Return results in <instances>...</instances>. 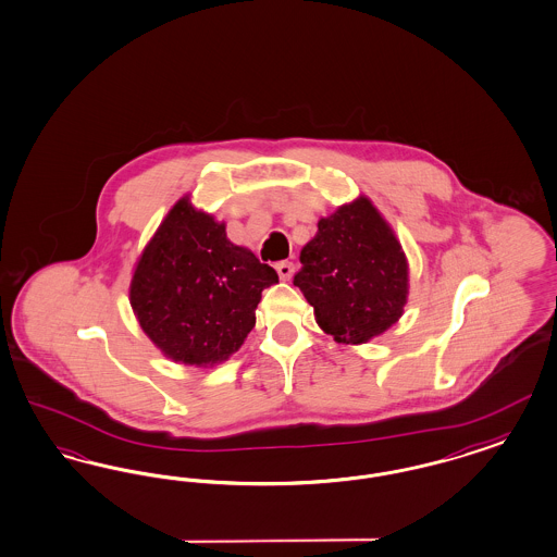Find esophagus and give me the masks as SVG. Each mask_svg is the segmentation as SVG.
<instances>
[{
    "mask_svg": "<svg viewBox=\"0 0 557 557\" xmlns=\"http://www.w3.org/2000/svg\"><path fill=\"white\" fill-rule=\"evenodd\" d=\"M277 269V273H280V277L284 280V282H289L292 280V275H294V263H289V261H282V263H277L275 265Z\"/></svg>",
    "mask_w": 557,
    "mask_h": 557,
    "instance_id": "1",
    "label": "esophagus"
}]
</instances>
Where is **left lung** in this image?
Returning a JSON list of instances; mask_svg holds the SVG:
<instances>
[{
    "label": "left lung",
    "mask_w": 557,
    "mask_h": 557,
    "mask_svg": "<svg viewBox=\"0 0 557 557\" xmlns=\"http://www.w3.org/2000/svg\"><path fill=\"white\" fill-rule=\"evenodd\" d=\"M294 275L314 319L337 344H367L387 332L408 302V259L369 197L337 207L317 223Z\"/></svg>",
    "instance_id": "obj_1"
}]
</instances>
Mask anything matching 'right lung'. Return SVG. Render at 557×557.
<instances>
[{
    "mask_svg": "<svg viewBox=\"0 0 557 557\" xmlns=\"http://www.w3.org/2000/svg\"><path fill=\"white\" fill-rule=\"evenodd\" d=\"M275 269L225 236V223L182 199L159 223L134 265L131 307L143 332L188 367H215L255 327Z\"/></svg>",
    "mask_w": 557,
    "mask_h": 557,
    "instance_id": "1",
    "label": "right lung"
}]
</instances>
